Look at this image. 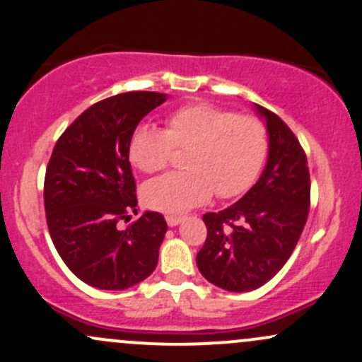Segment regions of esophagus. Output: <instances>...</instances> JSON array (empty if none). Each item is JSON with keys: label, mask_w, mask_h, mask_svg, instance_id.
<instances>
[{"label": "esophagus", "mask_w": 362, "mask_h": 362, "mask_svg": "<svg viewBox=\"0 0 362 362\" xmlns=\"http://www.w3.org/2000/svg\"><path fill=\"white\" fill-rule=\"evenodd\" d=\"M180 221H182V216H172V214L167 216V224H168V226H177V224L180 223Z\"/></svg>", "instance_id": "obj_1"}]
</instances>
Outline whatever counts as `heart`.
I'll use <instances>...</instances> for the list:
<instances>
[{"label": "heart", "instance_id": "obj_1", "mask_svg": "<svg viewBox=\"0 0 362 362\" xmlns=\"http://www.w3.org/2000/svg\"><path fill=\"white\" fill-rule=\"evenodd\" d=\"M175 149H187L185 172H173L143 187V201L163 213H184L213 197L243 194L267 158V129L253 115L209 102H194L167 115L165 131L138 126L129 139L131 163L144 173L165 170Z\"/></svg>", "mask_w": 362, "mask_h": 362}]
</instances>
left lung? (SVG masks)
<instances>
[{
	"instance_id": "1",
	"label": "left lung",
	"mask_w": 362,
	"mask_h": 362,
	"mask_svg": "<svg viewBox=\"0 0 362 362\" xmlns=\"http://www.w3.org/2000/svg\"><path fill=\"white\" fill-rule=\"evenodd\" d=\"M255 109L267 120V165L238 202L202 216L207 236L197 253L202 276L235 293L260 288L281 271L310 213L305 149L279 115L262 105Z\"/></svg>"
}]
</instances>
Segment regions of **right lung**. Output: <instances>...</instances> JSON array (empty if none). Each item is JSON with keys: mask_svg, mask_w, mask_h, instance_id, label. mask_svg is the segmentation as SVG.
Instances as JSON below:
<instances>
[{"mask_svg": "<svg viewBox=\"0 0 362 362\" xmlns=\"http://www.w3.org/2000/svg\"><path fill=\"white\" fill-rule=\"evenodd\" d=\"M165 100L156 91H127L93 103L52 149L44 180L49 233L69 271L93 288L127 289L158 264L163 216L146 211L126 230L119 223L138 214L129 139Z\"/></svg>", "mask_w": 362, "mask_h": 362, "instance_id": "obj_1", "label": "right lung"}]
</instances>
